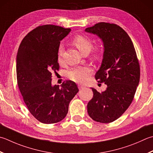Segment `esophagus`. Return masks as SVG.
<instances>
[{
	"label": "esophagus",
	"instance_id": "1",
	"mask_svg": "<svg viewBox=\"0 0 153 153\" xmlns=\"http://www.w3.org/2000/svg\"><path fill=\"white\" fill-rule=\"evenodd\" d=\"M78 88H79V89H83V88H85V86L84 85H81V84H79V85H78Z\"/></svg>",
	"mask_w": 153,
	"mask_h": 153
}]
</instances>
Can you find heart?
I'll return each mask as SVG.
<instances>
[{
  "label": "heart",
  "mask_w": 153,
  "mask_h": 153,
  "mask_svg": "<svg viewBox=\"0 0 153 153\" xmlns=\"http://www.w3.org/2000/svg\"><path fill=\"white\" fill-rule=\"evenodd\" d=\"M74 46H76L77 50L82 53H88L92 48V40L89 37L84 35H77L71 41ZM101 47L100 45L95 46L92 52V58L97 60L101 55ZM57 61L58 64L62 65L64 64L63 60V48L60 46L58 50L57 53ZM93 74V70L90 67H78L74 68L68 72V77L71 81L78 83H85L89 79Z\"/></svg>",
  "instance_id": "obj_1"
}]
</instances>
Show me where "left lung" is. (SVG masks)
<instances>
[{"instance_id": "left-lung-1", "label": "left lung", "mask_w": 153, "mask_h": 153, "mask_svg": "<svg viewBox=\"0 0 153 153\" xmlns=\"http://www.w3.org/2000/svg\"><path fill=\"white\" fill-rule=\"evenodd\" d=\"M85 32L103 42L102 64L95 77L107 85L102 92L91 88L94 97L88 112L93 120L108 123L120 117L132 103L140 80L139 59L129 36L115 24L98 22Z\"/></svg>"}]
</instances>
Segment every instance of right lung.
Masks as SVG:
<instances>
[{
    "label": "right lung",
    "instance_id": "1",
    "mask_svg": "<svg viewBox=\"0 0 153 153\" xmlns=\"http://www.w3.org/2000/svg\"><path fill=\"white\" fill-rule=\"evenodd\" d=\"M70 28L46 25L28 33L16 56V78L23 100L30 113L42 123L52 124L65 118L69 103L78 92L72 81L62 88L52 85V73L59 70L57 53L60 41Z\"/></svg>",
    "mask_w": 153,
    "mask_h": 153
}]
</instances>
